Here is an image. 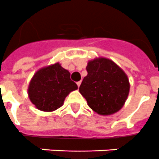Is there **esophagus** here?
<instances>
[{
  "mask_svg": "<svg viewBox=\"0 0 159 159\" xmlns=\"http://www.w3.org/2000/svg\"><path fill=\"white\" fill-rule=\"evenodd\" d=\"M77 86H78V88L80 87V84H81V81H78V82H77Z\"/></svg>",
  "mask_w": 159,
  "mask_h": 159,
  "instance_id": "34e87169",
  "label": "esophagus"
}]
</instances>
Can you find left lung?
<instances>
[{"label": "left lung", "mask_w": 159, "mask_h": 159, "mask_svg": "<svg viewBox=\"0 0 159 159\" xmlns=\"http://www.w3.org/2000/svg\"><path fill=\"white\" fill-rule=\"evenodd\" d=\"M86 70L88 75L79 89L90 108L100 115H111L119 111L130 90L125 72L106 58L91 61Z\"/></svg>", "instance_id": "obj_1"}]
</instances>
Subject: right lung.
I'll use <instances>...</instances> for the list:
<instances>
[{"instance_id": "right-lung-1", "label": "right lung", "mask_w": 159, "mask_h": 159, "mask_svg": "<svg viewBox=\"0 0 159 159\" xmlns=\"http://www.w3.org/2000/svg\"><path fill=\"white\" fill-rule=\"evenodd\" d=\"M77 89L70 72L56 63L36 72L29 84V96L38 109L52 111L61 107L67 95Z\"/></svg>"}]
</instances>
